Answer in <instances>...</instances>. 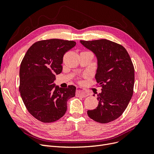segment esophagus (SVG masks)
Segmentation results:
<instances>
[{
	"instance_id": "1",
	"label": "esophagus",
	"mask_w": 154,
	"mask_h": 154,
	"mask_svg": "<svg viewBox=\"0 0 154 154\" xmlns=\"http://www.w3.org/2000/svg\"><path fill=\"white\" fill-rule=\"evenodd\" d=\"M88 94H88V92L87 91L83 89V88H82L78 87L76 92V96H81L82 97H87V96H88Z\"/></svg>"
}]
</instances>
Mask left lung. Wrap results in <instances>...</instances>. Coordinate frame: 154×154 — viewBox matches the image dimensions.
I'll return each instance as SVG.
<instances>
[{"label":"left lung","instance_id":"8db88e82","mask_svg":"<svg viewBox=\"0 0 154 154\" xmlns=\"http://www.w3.org/2000/svg\"><path fill=\"white\" fill-rule=\"evenodd\" d=\"M80 42L96 56L95 78L102 88L101 92L97 94L98 105L88 110L87 114L96 122H111L122 115L133 95L135 77L132 60L123 45L110 40Z\"/></svg>","mask_w":154,"mask_h":154}]
</instances>
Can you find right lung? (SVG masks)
<instances>
[{
    "label": "right lung",
    "instance_id": "add662e5",
    "mask_svg": "<svg viewBox=\"0 0 154 154\" xmlns=\"http://www.w3.org/2000/svg\"><path fill=\"white\" fill-rule=\"evenodd\" d=\"M75 45L74 41L57 38L38 41L22 59L20 96L29 112L41 122L61 118L66 112L68 100L75 96V86L60 88L54 83L56 74L62 71L63 55Z\"/></svg>",
    "mask_w": 154,
    "mask_h": 154
}]
</instances>
